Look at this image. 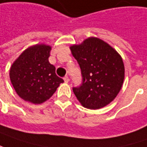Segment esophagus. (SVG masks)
Wrapping results in <instances>:
<instances>
[{"mask_svg": "<svg viewBox=\"0 0 147 147\" xmlns=\"http://www.w3.org/2000/svg\"><path fill=\"white\" fill-rule=\"evenodd\" d=\"M63 80H64L65 83H68V82H69V81H70V79H69V77H68L67 76H65V77L63 78Z\"/></svg>", "mask_w": 147, "mask_h": 147, "instance_id": "obj_1", "label": "esophagus"}]
</instances>
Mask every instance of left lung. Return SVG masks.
<instances>
[{"label":"left lung","mask_w":147,"mask_h":147,"mask_svg":"<svg viewBox=\"0 0 147 147\" xmlns=\"http://www.w3.org/2000/svg\"><path fill=\"white\" fill-rule=\"evenodd\" d=\"M81 67L82 84L73 92L82 107L96 110L104 107L117 97L125 78L121 55L106 41L89 37L70 47Z\"/></svg>","instance_id":"1"}]
</instances>
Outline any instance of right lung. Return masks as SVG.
Returning a JSON list of instances; mask_svg holds the SVG:
<instances>
[{
  "instance_id": "right-lung-1",
  "label": "right lung",
  "mask_w": 147,
  "mask_h": 147,
  "mask_svg": "<svg viewBox=\"0 0 147 147\" xmlns=\"http://www.w3.org/2000/svg\"><path fill=\"white\" fill-rule=\"evenodd\" d=\"M51 47L36 44L26 48L10 68V79L17 95L26 101L41 104L50 99L64 81L48 58Z\"/></svg>"
}]
</instances>
